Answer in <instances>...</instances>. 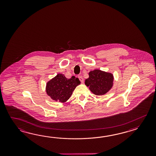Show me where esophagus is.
<instances>
[{"mask_svg":"<svg viewBox=\"0 0 156 156\" xmlns=\"http://www.w3.org/2000/svg\"><path fill=\"white\" fill-rule=\"evenodd\" d=\"M78 77H79V79L81 83H83V81H84V80H83V77H82V76H79Z\"/></svg>","mask_w":156,"mask_h":156,"instance_id":"esophagus-1","label":"esophagus"}]
</instances>
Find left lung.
<instances>
[{
    "instance_id": "left-lung-1",
    "label": "left lung",
    "mask_w": 156,
    "mask_h": 156,
    "mask_svg": "<svg viewBox=\"0 0 156 156\" xmlns=\"http://www.w3.org/2000/svg\"><path fill=\"white\" fill-rule=\"evenodd\" d=\"M89 77L85 83L90 91L96 95H103L108 93L113 86L114 76L112 73L101 70L90 71Z\"/></svg>"
}]
</instances>
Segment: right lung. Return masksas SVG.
<instances>
[{"mask_svg":"<svg viewBox=\"0 0 156 156\" xmlns=\"http://www.w3.org/2000/svg\"><path fill=\"white\" fill-rule=\"evenodd\" d=\"M80 84L79 79L74 76L67 79L63 74L58 73L47 83L46 91L52 99L65 103L69 99L74 90Z\"/></svg>","mask_w":156,"mask_h":156,"instance_id":"obj_1","label":"right lung"}]
</instances>
